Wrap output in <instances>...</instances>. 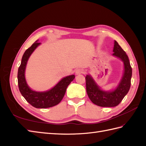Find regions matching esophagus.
<instances>
[{
	"mask_svg": "<svg viewBox=\"0 0 146 146\" xmlns=\"http://www.w3.org/2000/svg\"><path fill=\"white\" fill-rule=\"evenodd\" d=\"M75 73H76V75H80L81 74L83 73V70L80 69H78L76 70V72H75Z\"/></svg>",
	"mask_w": 146,
	"mask_h": 146,
	"instance_id": "obj_1",
	"label": "esophagus"
}]
</instances>
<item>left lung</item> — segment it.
Segmentation results:
<instances>
[{
	"label": "left lung",
	"instance_id": "8db88e82",
	"mask_svg": "<svg viewBox=\"0 0 146 146\" xmlns=\"http://www.w3.org/2000/svg\"><path fill=\"white\" fill-rule=\"evenodd\" d=\"M113 52V56L120 59L123 64L122 76L115 88L109 91L104 90L90 74L85 77L88 96L92 103L100 107H113L118 105L128 93L131 85L132 69L129 57L116 41L114 42Z\"/></svg>",
	"mask_w": 146,
	"mask_h": 146
}]
</instances>
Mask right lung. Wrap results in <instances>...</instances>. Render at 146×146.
<instances>
[{
    "instance_id": "add662e5",
    "label": "right lung",
    "mask_w": 146,
    "mask_h": 146,
    "mask_svg": "<svg viewBox=\"0 0 146 146\" xmlns=\"http://www.w3.org/2000/svg\"><path fill=\"white\" fill-rule=\"evenodd\" d=\"M40 44L41 43L37 40L24 52L18 69L17 80L22 96L30 105L36 108H47L54 107L60 102L68 85L75 78V76L70 75L63 77L54 87L46 91H36L31 89L25 79V69L30 56Z\"/></svg>"
}]
</instances>
